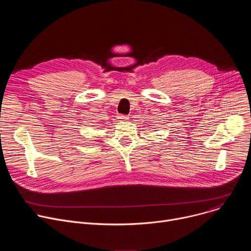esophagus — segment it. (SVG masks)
<instances>
[{"mask_svg":"<svg viewBox=\"0 0 251 251\" xmlns=\"http://www.w3.org/2000/svg\"><path fill=\"white\" fill-rule=\"evenodd\" d=\"M118 119H119V121H127V120H129V116L120 115V116H118Z\"/></svg>","mask_w":251,"mask_h":251,"instance_id":"obj_1","label":"esophagus"}]
</instances>
